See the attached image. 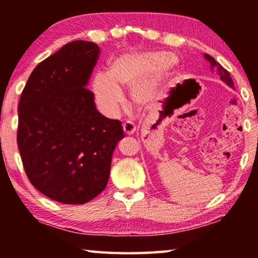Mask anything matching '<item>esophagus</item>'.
<instances>
[{
	"label": "esophagus",
	"mask_w": 258,
	"mask_h": 258,
	"mask_svg": "<svg viewBox=\"0 0 258 258\" xmlns=\"http://www.w3.org/2000/svg\"><path fill=\"white\" fill-rule=\"evenodd\" d=\"M123 130H124V133L125 134H133L135 132V130H137V126H135L132 121H125L123 124Z\"/></svg>",
	"instance_id": "1"
}]
</instances>
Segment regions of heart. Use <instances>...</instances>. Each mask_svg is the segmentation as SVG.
I'll list each match as a JSON object with an SVG mask.
<instances>
[{
	"label": "heart",
	"instance_id": "1",
	"mask_svg": "<svg viewBox=\"0 0 258 258\" xmlns=\"http://www.w3.org/2000/svg\"><path fill=\"white\" fill-rule=\"evenodd\" d=\"M177 66L176 60L165 52L126 53L113 60L108 74L99 73L92 82V91L100 110L116 115L123 103V87H131L133 103L149 104Z\"/></svg>",
	"mask_w": 258,
	"mask_h": 258
}]
</instances>
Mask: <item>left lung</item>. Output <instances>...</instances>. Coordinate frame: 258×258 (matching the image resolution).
<instances>
[{
  "mask_svg": "<svg viewBox=\"0 0 258 258\" xmlns=\"http://www.w3.org/2000/svg\"><path fill=\"white\" fill-rule=\"evenodd\" d=\"M204 56L205 58H206L209 62H211V66H212V68H216V71H217V74H218V76H220V78L222 81H223L225 84H228L230 87H232V89H234V85H233V81H232V78H231V76H230V73L226 71L225 68H223L221 66L220 63L218 62H216V60L213 58V56H211L209 54H204Z\"/></svg>",
  "mask_w": 258,
  "mask_h": 258,
  "instance_id": "1",
  "label": "left lung"
}]
</instances>
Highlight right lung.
<instances>
[{
    "label": "right lung",
    "instance_id": "1",
    "mask_svg": "<svg viewBox=\"0 0 258 258\" xmlns=\"http://www.w3.org/2000/svg\"><path fill=\"white\" fill-rule=\"evenodd\" d=\"M100 54L74 41L38 63L18 104L17 143L29 181L55 202L85 204L106 187L120 121L97 110L87 83Z\"/></svg>",
    "mask_w": 258,
    "mask_h": 258
}]
</instances>
